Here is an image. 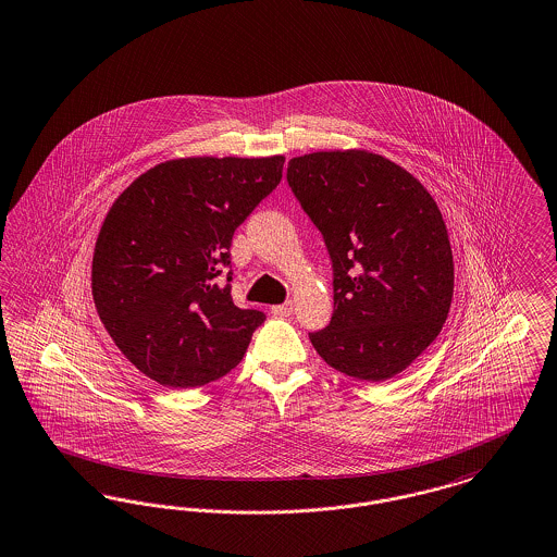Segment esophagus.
Listing matches in <instances>:
<instances>
[{"label": "esophagus", "mask_w": 557, "mask_h": 557, "mask_svg": "<svg viewBox=\"0 0 557 557\" xmlns=\"http://www.w3.org/2000/svg\"><path fill=\"white\" fill-rule=\"evenodd\" d=\"M271 312H273L275 317H289V314H292V302L275 305V307H271Z\"/></svg>", "instance_id": "esophagus-1"}]
</instances>
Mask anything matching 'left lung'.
Here are the masks:
<instances>
[{"instance_id": "8db88e82", "label": "left lung", "mask_w": 557, "mask_h": 557, "mask_svg": "<svg viewBox=\"0 0 557 557\" xmlns=\"http://www.w3.org/2000/svg\"><path fill=\"white\" fill-rule=\"evenodd\" d=\"M288 184L334 261V314L309 334L335 371L396 377L444 327L454 261L442 211L419 180L364 149L292 157Z\"/></svg>"}]
</instances>
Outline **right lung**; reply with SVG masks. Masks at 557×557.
<instances>
[{
	"instance_id": "1",
	"label": "right lung",
	"mask_w": 557,
	"mask_h": 557,
	"mask_svg": "<svg viewBox=\"0 0 557 557\" xmlns=\"http://www.w3.org/2000/svg\"><path fill=\"white\" fill-rule=\"evenodd\" d=\"M284 161L178 157L113 200L95 243L90 288L113 344L143 375L188 389L245 357L265 314L238 309L218 277L230 265L234 230L280 184Z\"/></svg>"
}]
</instances>
